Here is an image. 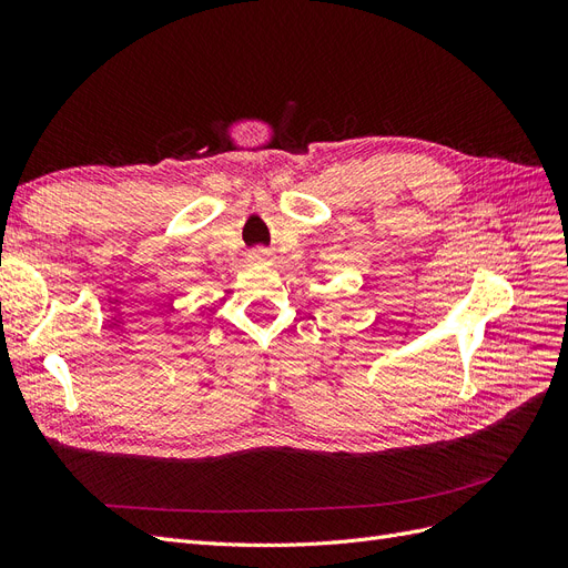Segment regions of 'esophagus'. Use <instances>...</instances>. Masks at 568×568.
<instances>
[{
	"label": "esophagus",
	"mask_w": 568,
	"mask_h": 568,
	"mask_svg": "<svg viewBox=\"0 0 568 568\" xmlns=\"http://www.w3.org/2000/svg\"><path fill=\"white\" fill-rule=\"evenodd\" d=\"M251 263H255V265H270L272 263V253L267 248H255L251 253Z\"/></svg>",
	"instance_id": "34e87169"
}]
</instances>
